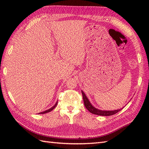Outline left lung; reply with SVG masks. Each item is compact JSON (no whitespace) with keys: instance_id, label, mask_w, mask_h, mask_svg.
<instances>
[{"instance_id":"obj_1","label":"left lung","mask_w":149,"mask_h":149,"mask_svg":"<svg viewBox=\"0 0 149 149\" xmlns=\"http://www.w3.org/2000/svg\"><path fill=\"white\" fill-rule=\"evenodd\" d=\"M81 93L83 94L84 106H85L86 108V109L92 114L99 115V116H112V115H114L116 113H118L119 111H120L122 109H118V110H115V111H102V110L96 109V108H95L94 106H92L91 102H89L88 97H86V96L85 95L84 92L83 91H81Z\"/></svg>"}]
</instances>
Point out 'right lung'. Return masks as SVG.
Here are the masks:
<instances>
[{"mask_svg": "<svg viewBox=\"0 0 149 149\" xmlns=\"http://www.w3.org/2000/svg\"><path fill=\"white\" fill-rule=\"evenodd\" d=\"M57 104H58V101L56 102V104L55 105H54L52 107H51L50 109H48V110H47V111H43V112H40L39 114H45V113H47V112H50V111H52L53 109H54V108H55L56 106V105H57Z\"/></svg>", "mask_w": 149, "mask_h": 149, "instance_id": "1", "label": "right lung"}]
</instances>
